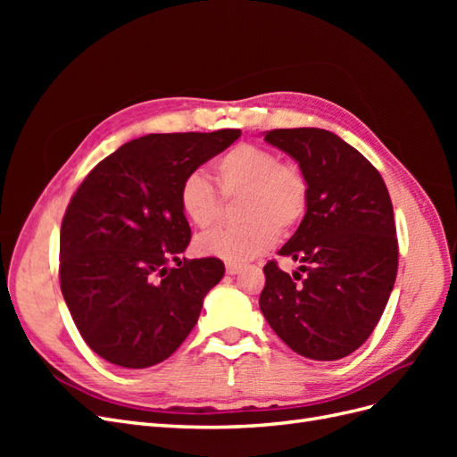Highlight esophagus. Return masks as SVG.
I'll list each match as a JSON object with an SVG mask.
<instances>
[{
    "label": "esophagus",
    "instance_id": "34e87169",
    "mask_svg": "<svg viewBox=\"0 0 457 457\" xmlns=\"http://www.w3.org/2000/svg\"><path fill=\"white\" fill-rule=\"evenodd\" d=\"M227 274H238L242 270V265H238V262H227Z\"/></svg>",
    "mask_w": 457,
    "mask_h": 457
}]
</instances>
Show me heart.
Returning a JSON list of instances; mask_svg holds the SVG:
<instances>
[{
	"label": "heart",
	"mask_w": 457,
	"mask_h": 457,
	"mask_svg": "<svg viewBox=\"0 0 457 457\" xmlns=\"http://www.w3.org/2000/svg\"><path fill=\"white\" fill-rule=\"evenodd\" d=\"M215 179L225 198L240 196L237 215L242 223L198 237L195 250L204 257L228 262L255 259L276 244L278 230L289 234L307 213V177L269 148L237 145L215 162ZM177 200L183 215L198 228H207L219 217V192L200 171L185 175Z\"/></svg>",
	"instance_id": "obj_1"
}]
</instances>
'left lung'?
Here are the masks:
<instances>
[{"mask_svg":"<svg viewBox=\"0 0 457 457\" xmlns=\"http://www.w3.org/2000/svg\"><path fill=\"white\" fill-rule=\"evenodd\" d=\"M309 183V205L278 255L301 262L294 278L265 265L259 307L289 349L311 361H339L370 337L393 292L398 242L393 204L379 171L336 133L272 129Z\"/></svg>","mask_w":457,"mask_h":457,"instance_id":"8db88e82","label":"left lung"}]
</instances>
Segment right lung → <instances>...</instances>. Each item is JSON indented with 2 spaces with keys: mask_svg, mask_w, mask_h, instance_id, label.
<instances>
[{
  "mask_svg": "<svg viewBox=\"0 0 457 457\" xmlns=\"http://www.w3.org/2000/svg\"><path fill=\"white\" fill-rule=\"evenodd\" d=\"M240 135L139 137L96 163L76 190L61 227V292L81 337L104 361L154 366L196 326L225 265L217 257L179 259L190 242L179 187Z\"/></svg>",
  "mask_w": 457,
  "mask_h": 457,
  "instance_id": "add662e5",
  "label": "right lung"
}]
</instances>
